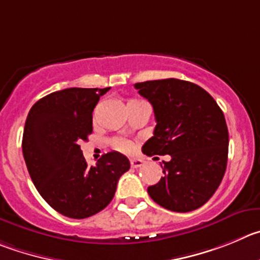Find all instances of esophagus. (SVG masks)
I'll return each mask as SVG.
<instances>
[{
	"label": "esophagus",
	"instance_id": "esophagus-1",
	"mask_svg": "<svg viewBox=\"0 0 260 260\" xmlns=\"http://www.w3.org/2000/svg\"><path fill=\"white\" fill-rule=\"evenodd\" d=\"M142 164H144V160L142 159H131V167L132 168H140V167H142Z\"/></svg>",
	"mask_w": 260,
	"mask_h": 260
}]
</instances>
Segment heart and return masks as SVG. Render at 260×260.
I'll use <instances>...</instances> for the list:
<instances>
[{"instance_id": "obj_1", "label": "heart", "mask_w": 260, "mask_h": 260, "mask_svg": "<svg viewBox=\"0 0 260 260\" xmlns=\"http://www.w3.org/2000/svg\"><path fill=\"white\" fill-rule=\"evenodd\" d=\"M138 101L140 100L131 99V100H128V104L138 103ZM111 146H113L115 150H118V151H122V152H131L133 150V145L131 144L129 141H127V140H123V138H114L113 141H111Z\"/></svg>"}]
</instances>
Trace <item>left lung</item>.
Masks as SVG:
<instances>
[{
	"instance_id": "8db88e82",
	"label": "left lung",
	"mask_w": 260,
	"mask_h": 260,
	"mask_svg": "<svg viewBox=\"0 0 260 260\" xmlns=\"http://www.w3.org/2000/svg\"><path fill=\"white\" fill-rule=\"evenodd\" d=\"M154 108V136L142 152L171 155L164 177L147 188L150 198L172 212L203 207L222 182L229 156V129L223 111L204 88L169 78L136 83Z\"/></svg>"
}]
</instances>
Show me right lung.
<instances>
[{"label":"right lung","instance_id":"right-lung-1","mask_svg":"<svg viewBox=\"0 0 260 260\" xmlns=\"http://www.w3.org/2000/svg\"><path fill=\"white\" fill-rule=\"evenodd\" d=\"M109 88H67L38 100L29 110L23 155L30 178L51 208L74 219L101 212L129 169L127 156L111 151L88 167L79 142L92 133V111Z\"/></svg>","mask_w":260,"mask_h":260}]
</instances>
